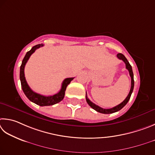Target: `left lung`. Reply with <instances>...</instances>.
<instances>
[{"label": "left lung", "instance_id": "8db88e82", "mask_svg": "<svg viewBox=\"0 0 155 155\" xmlns=\"http://www.w3.org/2000/svg\"><path fill=\"white\" fill-rule=\"evenodd\" d=\"M117 57L118 58H119L120 60H122L124 63L126 64V69L129 71V75L131 76V89H130L129 93L128 94V96L126 97V99L124 100V101L116 106L112 108H110V109H104L101 107L98 106V105H95L94 104H93V102L91 101L90 100L88 99V98L87 97V94H86V102L88 103V104L90 105V106L94 109V110H96L97 112L102 113V114H112L118 112V111L120 110L122 108H123L124 105H125L127 103H128L129 100L130 99V97H131V94L133 93V91H134V73H133V70H132V67L131 66V64H129V61H127V59L126 58V57L124 56L123 54L119 53L117 54Z\"/></svg>", "mask_w": 155, "mask_h": 155}]
</instances>
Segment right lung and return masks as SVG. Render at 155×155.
<instances>
[{"mask_svg": "<svg viewBox=\"0 0 155 155\" xmlns=\"http://www.w3.org/2000/svg\"><path fill=\"white\" fill-rule=\"evenodd\" d=\"M42 46H43V44H38L35 45L32 48L31 50L28 51L26 54L20 66V78L22 91L27 98L30 101L35 103V104L40 105V106H48V105H52L56 104H58V103L61 101L63 99L67 86L69 84L70 82H71L74 78H69L64 79V80L62 83L61 91L58 93L54 94L52 96H43L41 95V94L35 93L33 91H32V89L29 87L28 84H27L25 76H24V67H25V65L27 61H28L30 56L35 52V51L37 49L39 48L40 47H42Z\"/></svg>", "mask_w": 155, "mask_h": 155, "instance_id": "obj_1", "label": "right lung"}]
</instances>
